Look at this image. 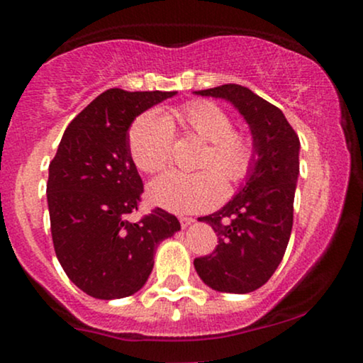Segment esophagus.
<instances>
[{
    "label": "esophagus",
    "instance_id": "34e87169",
    "mask_svg": "<svg viewBox=\"0 0 363 363\" xmlns=\"http://www.w3.org/2000/svg\"><path fill=\"white\" fill-rule=\"evenodd\" d=\"M179 222H181L182 228H187L189 225L194 223V218H191V216H179Z\"/></svg>",
    "mask_w": 363,
    "mask_h": 363
}]
</instances>
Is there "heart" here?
Here are the masks:
<instances>
[{
    "label": "heart",
    "instance_id": "heart-1",
    "mask_svg": "<svg viewBox=\"0 0 363 363\" xmlns=\"http://www.w3.org/2000/svg\"><path fill=\"white\" fill-rule=\"evenodd\" d=\"M172 121L184 131L208 141L194 174L167 172L150 182L148 199L174 213L211 210L223 196V181L237 186L251 176L256 164V145L247 133L235 131L234 121L210 101H193L172 114L157 111L140 114L128 129L129 157L141 172L157 174L167 167L174 145Z\"/></svg>",
    "mask_w": 363,
    "mask_h": 363
}]
</instances>
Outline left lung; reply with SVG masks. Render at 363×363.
I'll return each instance as SVG.
<instances>
[{"label":"left lung","instance_id":"8db88e82","mask_svg":"<svg viewBox=\"0 0 363 363\" xmlns=\"http://www.w3.org/2000/svg\"><path fill=\"white\" fill-rule=\"evenodd\" d=\"M196 94L225 99L239 109L251 128L256 164L232 201L199 218L211 225L218 245L210 256L196 257L194 268L213 290L249 294L273 277L289 245L301 141L277 106L242 85Z\"/></svg>","mask_w":363,"mask_h":363}]
</instances>
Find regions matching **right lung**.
Wrapping results in <instances>:
<instances>
[{"label": "right lung", "mask_w": 363, "mask_h": 363, "mask_svg": "<svg viewBox=\"0 0 363 363\" xmlns=\"http://www.w3.org/2000/svg\"><path fill=\"white\" fill-rule=\"evenodd\" d=\"M176 91L106 90L66 128L49 164L48 205L54 251L78 289L102 301L129 297L148 280L157 245L181 228L155 208L140 222L143 182L129 157L136 116Z\"/></svg>", "instance_id": "1"}]
</instances>
